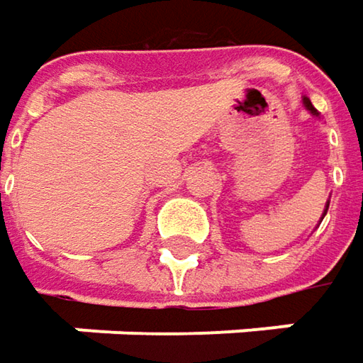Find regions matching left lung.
Segmentation results:
<instances>
[{
	"instance_id": "8db88e82",
	"label": "left lung",
	"mask_w": 363,
	"mask_h": 363,
	"mask_svg": "<svg viewBox=\"0 0 363 363\" xmlns=\"http://www.w3.org/2000/svg\"><path fill=\"white\" fill-rule=\"evenodd\" d=\"M305 105H307V109H311L313 113H317V111H315V107L311 105V101H308V99H305ZM327 207H329V205H327Z\"/></svg>"
}]
</instances>
